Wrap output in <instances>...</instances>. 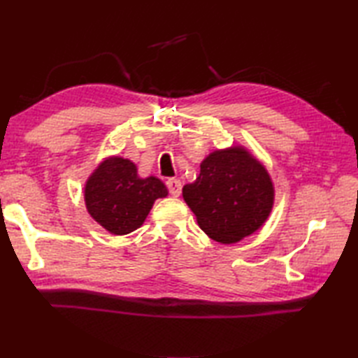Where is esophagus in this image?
Masks as SVG:
<instances>
[{"mask_svg":"<svg viewBox=\"0 0 358 358\" xmlns=\"http://www.w3.org/2000/svg\"><path fill=\"white\" fill-rule=\"evenodd\" d=\"M167 189H169V192L172 196H180L181 194V181L177 178H169L166 181Z\"/></svg>","mask_w":358,"mask_h":358,"instance_id":"obj_1","label":"esophagus"}]
</instances>
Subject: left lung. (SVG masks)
<instances>
[{
    "label": "left lung",
    "mask_w": 358,
    "mask_h": 358,
    "mask_svg": "<svg viewBox=\"0 0 358 358\" xmlns=\"http://www.w3.org/2000/svg\"><path fill=\"white\" fill-rule=\"evenodd\" d=\"M269 172L243 146L217 149L203 159L183 199L208 237L223 245L238 243L260 229L273 206Z\"/></svg>",
    "instance_id": "obj_1"
}]
</instances>
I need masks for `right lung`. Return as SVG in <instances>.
I'll use <instances>...</instances> for the list:
<instances>
[{"mask_svg":"<svg viewBox=\"0 0 358 358\" xmlns=\"http://www.w3.org/2000/svg\"><path fill=\"white\" fill-rule=\"evenodd\" d=\"M167 194L162 180L152 175L141 178L135 163L123 157L104 158L85 186L90 217L113 235L138 229L155 200L164 199Z\"/></svg>","mask_w":358,"mask_h":358,"instance_id":"obj_1","label":"right lung"}]
</instances>
